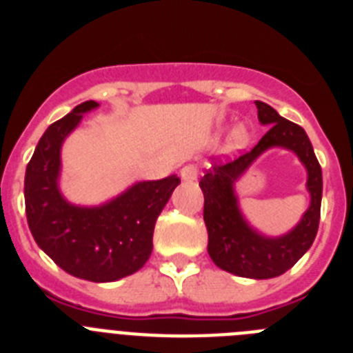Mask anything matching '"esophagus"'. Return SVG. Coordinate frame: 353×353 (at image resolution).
I'll use <instances>...</instances> for the list:
<instances>
[{"mask_svg": "<svg viewBox=\"0 0 353 353\" xmlns=\"http://www.w3.org/2000/svg\"><path fill=\"white\" fill-rule=\"evenodd\" d=\"M180 176H182V180H185V182H192V180L198 179V168H196L194 164H187V166H183L182 170H180Z\"/></svg>", "mask_w": 353, "mask_h": 353, "instance_id": "1", "label": "esophagus"}]
</instances>
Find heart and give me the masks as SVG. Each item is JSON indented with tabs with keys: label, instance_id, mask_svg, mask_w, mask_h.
I'll list each match as a JSON object with an SVG mask.
<instances>
[{
	"label": "heart",
	"instance_id": "obj_1",
	"mask_svg": "<svg viewBox=\"0 0 353 353\" xmlns=\"http://www.w3.org/2000/svg\"><path fill=\"white\" fill-rule=\"evenodd\" d=\"M228 141H230V146H232V148H244L249 141L248 129H245L244 125H235L232 129V132H230Z\"/></svg>",
	"mask_w": 353,
	"mask_h": 353
}]
</instances>
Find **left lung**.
Instances as JSON below:
<instances>
[{"instance_id": "1", "label": "left lung", "mask_w": 353, "mask_h": 353, "mask_svg": "<svg viewBox=\"0 0 353 353\" xmlns=\"http://www.w3.org/2000/svg\"><path fill=\"white\" fill-rule=\"evenodd\" d=\"M258 120L269 130L258 145L230 162H215L199 187L205 196L203 219L208 232V254L219 269L249 279H270L285 274L311 248L320 223L322 205V168L313 145L301 125L279 117L265 102H254ZM270 148H285L298 155L308 171L306 188L312 201L301 221L281 237H267L247 223L238 205L234 182L252 161Z\"/></svg>"}]
</instances>
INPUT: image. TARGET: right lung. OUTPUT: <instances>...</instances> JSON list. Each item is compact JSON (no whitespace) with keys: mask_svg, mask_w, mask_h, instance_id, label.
<instances>
[{"mask_svg":"<svg viewBox=\"0 0 353 353\" xmlns=\"http://www.w3.org/2000/svg\"><path fill=\"white\" fill-rule=\"evenodd\" d=\"M95 101L76 105L67 117L48 127L28 162L24 199L30 232L60 269L93 283H111L138 272L152 254L159 214L166 207L176 174L136 182L95 207L70 203L60 191L61 146Z\"/></svg>","mask_w":353,"mask_h":353,"instance_id":"right-lung-1","label":"right lung"}]
</instances>
